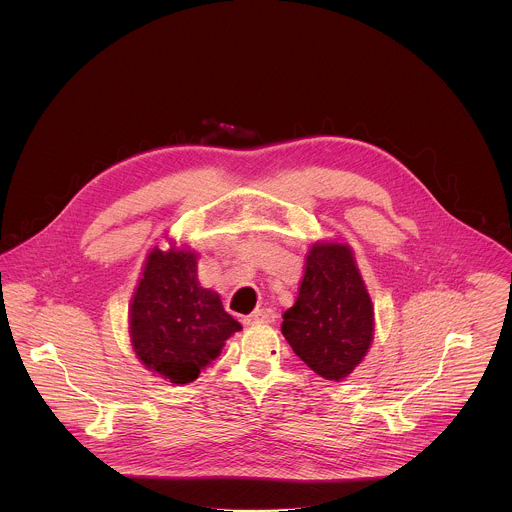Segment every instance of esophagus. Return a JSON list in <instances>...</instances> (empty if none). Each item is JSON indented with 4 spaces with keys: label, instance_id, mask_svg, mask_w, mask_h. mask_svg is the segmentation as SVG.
<instances>
[{
    "label": "esophagus",
    "instance_id": "esophagus-1",
    "mask_svg": "<svg viewBox=\"0 0 512 512\" xmlns=\"http://www.w3.org/2000/svg\"><path fill=\"white\" fill-rule=\"evenodd\" d=\"M276 311L270 309V307H262V309H256L254 313H250L246 317V323L248 325H258V323H274L276 321Z\"/></svg>",
    "mask_w": 512,
    "mask_h": 512
}]
</instances>
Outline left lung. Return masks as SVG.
<instances>
[{"label":"left lung","instance_id":"obj_1","mask_svg":"<svg viewBox=\"0 0 512 512\" xmlns=\"http://www.w3.org/2000/svg\"><path fill=\"white\" fill-rule=\"evenodd\" d=\"M374 311L347 244L317 242L305 258L282 333L293 353L327 380L349 376L372 343Z\"/></svg>","mask_w":512,"mask_h":512}]
</instances>
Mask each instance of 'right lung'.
Here are the masks:
<instances>
[{"label": "right lung", "mask_w": 512, "mask_h": 512, "mask_svg": "<svg viewBox=\"0 0 512 512\" xmlns=\"http://www.w3.org/2000/svg\"><path fill=\"white\" fill-rule=\"evenodd\" d=\"M219 293L197 280V254L153 248L130 305V339L138 359L173 384L199 378L240 331Z\"/></svg>", "instance_id": "right-lung-1"}]
</instances>
